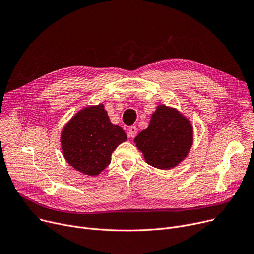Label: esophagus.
<instances>
[{
    "label": "esophagus",
    "instance_id": "esophagus-1",
    "mask_svg": "<svg viewBox=\"0 0 254 254\" xmlns=\"http://www.w3.org/2000/svg\"><path fill=\"white\" fill-rule=\"evenodd\" d=\"M137 132H138L137 127L134 126H131V127H129V128L127 130V137L128 138H134L137 136Z\"/></svg>",
    "mask_w": 254,
    "mask_h": 254
}]
</instances>
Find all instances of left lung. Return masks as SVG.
I'll use <instances>...</instances> for the list:
<instances>
[{"label":"left lung","mask_w":254,"mask_h":254,"mask_svg":"<svg viewBox=\"0 0 254 254\" xmlns=\"http://www.w3.org/2000/svg\"><path fill=\"white\" fill-rule=\"evenodd\" d=\"M134 143L148 164L170 170L187 157L193 143V127L178 110L159 105Z\"/></svg>","instance_id":"obj_1"}]
</instances>
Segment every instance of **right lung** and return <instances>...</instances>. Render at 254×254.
Returning <instances> with one entry per match:
<instances>
[{
    "mask_svg": "<svg viewBox=\"0 0 254 254\" xmlns=\"http://www.w3.org/2000/svg\"><path fill=\"white\" fill-rule=\"evenodd\" d=\"M125 130L112 125L103 104L78 111L61 133L64 158L76 171L98 176L111 162L115 148L127 141Z\"/></svg>",
    "mask_w": 254,
    "mask_h": 254,
    "instance_id": "obj_1",
    "label": "right lung"
}]
</instances>
